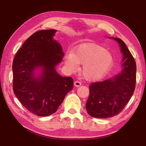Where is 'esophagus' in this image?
<instances>
[{
  "label": "esophagus",
  "instance_id": "1",
  "mask_svg": "<svg viewBox=\"0 0 146 146\" xmlns=\"http://www.w3.org/2000/svg\"><path fill=\"white\" fill-rule=\"evenodd\" d=\"M81 85H82V83L80 82H78V81H76V82H74V86H76V87L80 86Z\"/></svg>",
  "mask_w": 146,
  "mask_h": 146
}]
</instances>
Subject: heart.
Returning a JSON list of instances; mask_svg holds the SVG:
<instances>
[{"instance_id":"b5f03b06","label":"heart","mask_w":146,"mask_h":146,"mask_svg":"<svg viewBox=\"0 0 146 146\" xmlns=\"http://www.w3.org/2000/svg\"><path fill=\"white\" fill-rule=\"evenodd\" d=\"M114 64V57L110 52L100 46L88 44L77 48L74 52L66 53L64 64L69 71L76 72L78 65H83L82 72L85 79L98 80L105 77Z\"/></svg>"}]
</instances>
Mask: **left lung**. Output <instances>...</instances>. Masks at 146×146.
<instances>
[{
    "label": "left lung",
    "instance_id": "left-lung-1",
    "mask_svg": "<svg viewBox=\"0 0 146 146\" xmlns=\"http://www.w3.org/2000/svg\"><path fill=\"white\" fill-rule=\"evenodd\" d=\"M108 38L118 42L122 64L121 72L116 76L90 86L86 109L91 116L101 119L111 117L120 113L131 99L136 84V63L126 44L119 38Z\"/></svg>",
    "mask_w": 146,
    "mask_h": 146
}]
</instances>
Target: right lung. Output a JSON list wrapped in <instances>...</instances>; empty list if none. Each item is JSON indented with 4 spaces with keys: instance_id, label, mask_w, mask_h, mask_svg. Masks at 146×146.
I'll use <instances>...</instances> for the list:
<instances>
[{
    "instance_id": "1",
    "label": "right lung",
    "mask_w": 146,
    "mask_h": 146,
    "mask_svg": "<svg viewBox=\"0 0 146 146\" xmlns=\"http://www.w3.org/2000/svg\"><path fill=\"white\" fill-rule=\"evenodd\" d=\"M56 32L42 30L31 35L13 63L14 93L25 108L38 116L55 113L74 87L72 77L61 76L56 70L64 56L62 47L54 39Z\"/></svg>"
}]
</instances>
